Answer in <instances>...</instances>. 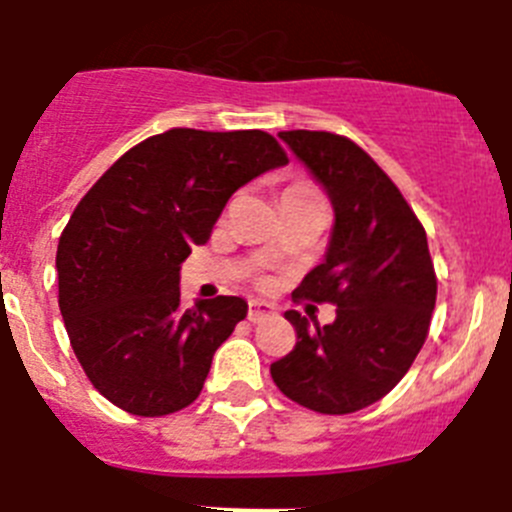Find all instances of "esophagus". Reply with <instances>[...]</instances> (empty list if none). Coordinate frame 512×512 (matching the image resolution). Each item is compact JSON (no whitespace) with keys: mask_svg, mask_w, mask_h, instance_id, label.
Instances as JSON below:
<instances>
[{"mask_svg":"<svg viewBox=\"0 0 512 512\" xmlns=\"http://www.w3.org/2000/svg\"><path fill=\"white\" fill-rule=\"evenodd\" d=\"M271 315H274V305H269V302H261V300L248 302V320H251V323H261V320L271 318Z\"/></svg>","mask_w":512,"mask_h":512,"instance_id":"34e87169","label":"esophagus"}]
</instances>
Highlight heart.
Listing matches in <instances>:
<instances>
[{
	"label": "heart",
	"mask_w": 512,
	"mask_h": 512,
	"mask_svg": "<svg viewBox=\"0 0 512 512\" xmlns=\"http://www.w3.org/2000/svg\"><path fill=\"white\" fill-rule=\"evenodd\" d=\"M282 194H318V192H315V189H312L310 184H305V182H295V184H289V187L284 189Z\"/></svg>",
	"instance_id": "heart-1"
}]
</instances>
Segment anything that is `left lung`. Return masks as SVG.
<instances>
[{"label": "left lung", "instance_id": "1", "mask_svg": "<svg viewBox=\"0 0 512 512\" xmlns=\"http://www.w3.org/2000/svg\"><path fill=\"white\" fill-rule=\"evenodd\" d=\"M279 138L333 205L323 264L292 297L338 310L328 325L284 312L297 343L271 364V379L315 413H356L408 374L428 336L436 307L428 238L400 189L354 140L323 130H284Z\"/></svg>", "mask_w": 512, "mask_h": 512}]
</instances>
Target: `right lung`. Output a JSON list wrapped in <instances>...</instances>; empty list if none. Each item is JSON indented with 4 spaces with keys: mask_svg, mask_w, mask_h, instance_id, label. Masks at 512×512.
<instances>
[{
    "mask_svg": "<svg viewBox=\"0 0 512 512\" xmlns=\"http://www.w3.org/2000/svg\"><path fill=\"white\" fill-rule=\"evenodd\" d=\"M289 158L264 130L174 128L122 153L76 205L56 253L58 307L89 382L125 413L192 405L241 297L182 310L179 271L233 192Z\"/></svg>",
    "mask_w": 512,
    "mask_h": 512,
    "instance_id": "obj_1",
    "label": "right lung"
}]
</instances>
